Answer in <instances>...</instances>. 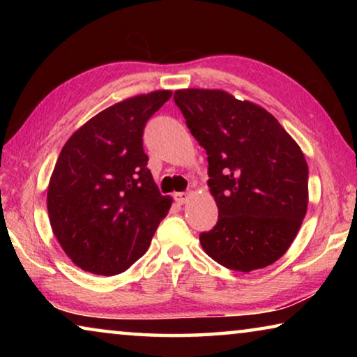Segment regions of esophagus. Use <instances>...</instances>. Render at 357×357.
Masks as SVG:
<instances>
[{"label": "esophagus", "mask_w": 357, "mask_h": 357, "mask_svg": "<svg viewBox=\"0 0 357 357\" xmlns=\"http://www.w3.org/2000/svg\"><path fill=\"white\" fill-rule=\"evenodd\" d=\"M192 197V192H178L174 193V200H176V203L179 204H184L189 202V198Z\"/></svg>", "instance_id": "1"}]
</instances>
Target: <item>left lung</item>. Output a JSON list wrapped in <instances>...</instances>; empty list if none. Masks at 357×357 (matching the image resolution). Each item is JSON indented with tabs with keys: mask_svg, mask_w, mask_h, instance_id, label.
Listing matches in <instances>:
<instances>
[{
	"mask_svg": "<svg viewBox=\"0 0 357 357\" xmlns=\"http://www.w3.org/2000/svg\"><path fill=\"white\" fill-rule=\"evenodd\" d=\"M174 102L206 149L219 209L215 227L200 234L203 250L241 273L275 263L298 236L309 204L299 144L268 110L223 89H178Z\"/></svg>",
	"mask_w": 357,
	"mask_h": 357,
	"instance_id": "left-lung-1",
	"label": "left lung"
}]
</instances>
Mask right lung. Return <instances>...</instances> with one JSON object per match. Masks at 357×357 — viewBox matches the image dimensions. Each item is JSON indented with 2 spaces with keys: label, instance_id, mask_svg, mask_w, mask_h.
I'll use <instances>...</instances> for the list:
<instances>
[{
  "label": "right lung",
  "instance_id": "add662e5",
  "mask_svg": "<svg viewBox=\"0 0 357 357\" xmlns=\"http://www.w3.org/2000/svg\"><path fill=\"white\" fill-rule=\"evenodd\" d=\"M172 94L159 89L113 104L59 153L47 189L48 219L66 255L86 273H124L172 208L146 167L142 140L146 121Z\"/></svg>",
  "mask_w": 357,
  "mask_h": 357
}]
</instances>
